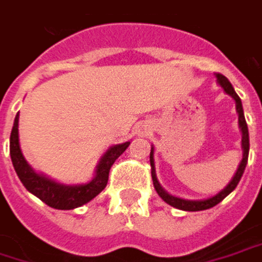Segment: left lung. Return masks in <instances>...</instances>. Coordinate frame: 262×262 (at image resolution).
<instances>
[{
	"mask_svg": "<svg viewBox=\"0 0 262 262\" xmlns=\"http://www.w3.org/2000/svg\"><path fill=\"white\" fill-rule=\"evenodd\" d=\"M216 81L218 84L221 85L224 89V92L227 95H230L234 102H236V111L238 114V127L242 130V148H243V159L238 164L237 170H236V175L233 177V179L228 182V185L224 188L223 191H220L216 195L210 197V199H205V200H185V199H181V197H175L172 194H169L167 191L163 190V187L160 185V182L157 181V175H156V166H154V149L151 146V152H149V163H151V177H152V184H154V188L157 194L162 197L163 200L173 206V208L181 209V210H188V212H195V210H206V209L213 208L215 205H218L220 202H223L224 199L233 191L236 187H237L238 181L245 172V167L248 164V156H249V132H248V124H246V120H245V114H243V106H242V100L237 96V93L234 92L231 83L227 80V77H224L221 74H216Z\"/></svg>",
	"mask_w": 262,
	"mask_h": 262,
	"instance_id": "left-lung-1",
	"label": "left lung"
}]
</instances>
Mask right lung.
Wrapping results in <instances>:
<instances>
[{
	"label": "right lung",
	"instance_id": "right-lung-1",
	"mask_svg": "<svg viewBox=\"0 0 262 262\" xmlns=\"http://www.w3.org/2000/svg\"><path fill=\"white\" fill-rule=\"evenodd\" d=\"M129 145L130 142L111 146L100 157L99 163L96 166V172H95L96 175L90 182L78 184V185L59 184L50 178L37 173L25 160L20 144H19V113H17V116L14 118L13 129H11V135H10V157H11V163L17 177L22 181V184L28 191L37 195L39 200H42L50 208L70 210V209L80 208L85 203H89L106 187L111 166Z\"/></svg>",
	"mask_w": 262,
	"mask_h": 262
}]
</instances>
